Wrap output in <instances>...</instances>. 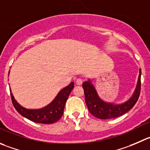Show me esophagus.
Listing matches in <instances>:
<instances>
[{
	"instance_id": "obj_1",
	"label": "esophagus",
	"mask_w": 150,
	"mask_h": 150,
	"mask_svg": "<svg viewBox=\"0 0 150 150\" xmlns=\"http://www.w3.org/2000/svg\"><path fill=\"white\" fill-rule=\"evenodd\" d=\"M82 82H83V80H82V79H77L76 81V85H81L82 84Z\"/></svg>"
}]
</instances>
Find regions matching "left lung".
Here are the masks:
<instances>
[{
  "label": "left lung",
  "instance_id": "left-lung-1",
  "mask_svg": "<svg viewBox=\"0 0 150 150\" xmlns=\"http://www.w3.org/2000/svg\"><path fill=\"white\" fill-rule=\"evenodd\" d=\"M141 74L142 70L140 69L136 88L132 97L127 102L119 105L106 102L101 99L94 86L91 84V80L88 79V81L84 82L82 87L85 93V102L89 112L93 115L100 119H113L128 112L133 108L140 96Z\"/></svg>",
  "mask_w": 150,
  "mask_h": 150
}]
</instances>
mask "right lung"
Segmentation results:
<instances>
[{
    "label": "right lung",
    "mask_w": 150,
    "mask_h": 150,
    "mask_svg": "<svg viewBox=\"0 0 150 150\" xmlns=\"http://www.w3.org/2000/svg\"><path fill=\"white\" fill-rule=\"evenodd\" d=\"M74 87V82L61 90L55 99L47 106L38 110H29L23 108L17 102L13 96L11 88L10 94L12 102L16 110L23 117L34 122L40 124H52L57 122L63 114L65 102Z\"/></svg>",
    "instance_id": "obj_1"
}]
</instances>
